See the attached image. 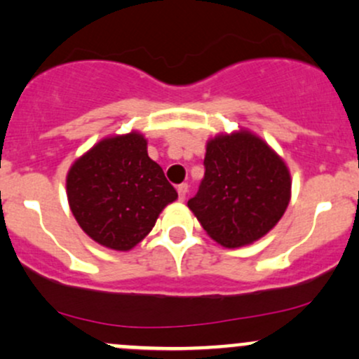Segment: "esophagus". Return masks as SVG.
Masks as SVG:
<instances>
[{"label":"esophagus","instance_id":"1","mask_svg":"<svg viewBox=\"0 0 359 359\" xmlns=\"http://www.w3.org/2000/svg\"><path fill=\"white\" fill-rule=\"evenodd\" d=\"M177 192H179V199L184 201V199H186L187 192H189V186H187V184H179V186H177Z\"/></svg>","mask_w":359,"mask_h":359}]
</instances>
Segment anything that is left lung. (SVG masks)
<instances>
[{
    "mask_svg": "<svg viewBox=\"0 0 359 359\" xmlns=\"http://www.w3.org/2000/svg\"><path fill=\"white\" fill-rule=\"evenodd\" d=\"M291 179L285 161L250 133L208 143L204 179L187 206L208 235L224 247L255 242L285 215Z\"/></svg>",
    "mask_w": 359,
    "mask_h": 359,
    "instance_id": "obj_1",
    "label": "left lung"
}]
</instances>
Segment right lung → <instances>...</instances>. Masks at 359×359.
<instances>
[{"label":"right lung","mask_w":359,"mask_h":359,"mask_svg":"<svg viewBox=\"0 0 359 359\" xmlns=\"http://www.w3.org/2000/svg\"><path fill=\"white\" fill-rule=\"evenodd\" d=\"M69 208L90 238L129 250L155 226L177 191L137 133L107 137L74 161L66 180Z\"/></svg>","instance_id":"add662e5"}]
</instances>
